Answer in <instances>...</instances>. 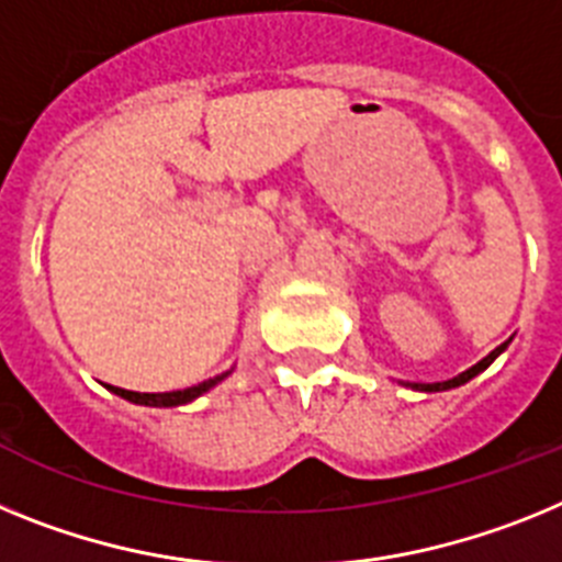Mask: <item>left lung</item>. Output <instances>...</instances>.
Masks as SVG:
<instances>
[{"instance_id": "1", "label": "left lung", "mask_w": 562, "mask_h": 562, "mask_svg": "<svg viewBox=\"0 0 562 562\" xmlns=\"http://www.w3.org/2000/svg\"><path fill=\"white\" fill-rule=\"evenodd\" d=\"M506 345H509V341H504V345H497V348L492 350L490 356H484V359H481V362H477V364H472L470 370H463V373H458L456 379H447V382H432V384H409V387L424 390V393H438V390H452V387H461V384H467V382H470V379H475L477 373H484V370L490 368L492 362H495L497 356L504 353V350H506Z\"/></svg>"}]
</instances>
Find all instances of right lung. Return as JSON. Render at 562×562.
<instances>
[{
    "label": "right lung",
    "instance_id": "right-lung-1",
    "mask_svg": "<svg viewBox=\"0 0 562 562\" xmlns=\"http://www.w3.org/2000/svg\"><path fill=\"white\" fill-rule=\"evenodd\" d=\"M228 373H221L214 375V379H209V382H200L194 384V387H187V390H172V393H135V390H124V387H112V384H106V387L115 393V396L126 398V402L133 404H146V407H180V404H189L194 402L198 396H203L206 390H212L214 384L223 382Z\"/></svg>",
    "mask_w": 562,
    "mask_h": 562
}]
</instances>
